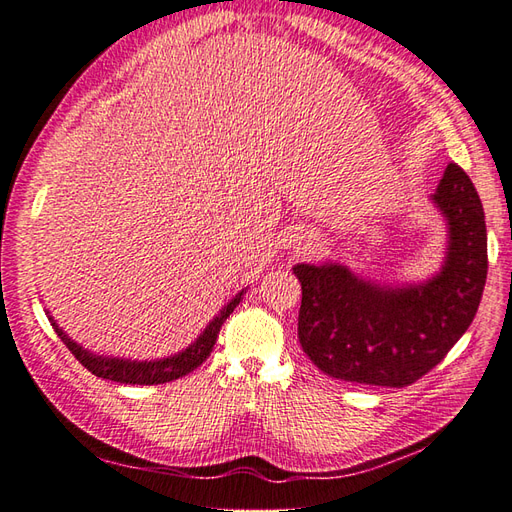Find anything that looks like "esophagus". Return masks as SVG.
<instances>
[{
  "label": "esophagus",
  "instance_id": "34e87169",
  "mask_svg": "<svg viewBox=\"0 0 512 512\" xmlns=\"http://www.w3.org/2000/svg\"><path fill=\"white\" fill-rule=\"evenodd\" d=\"M307 246H312V244H310V242H307V244H305V248H307Z\"/></svg>",
  "mask_w": 512,
  "mask_h": 512
}]
</instances>
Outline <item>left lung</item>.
<instances>
[{"instance_id":"obj_1","label":"left lung","mask_w":512,"mask_h":512,"mask_svg":"<svg viewBox=\"0 0 512 512\" xmlns=\"http://www.w3.org/2000/svg\"><path fill=\"white\" fill-rule=\"evenodd\" d=\"M447 224L441 268L417 283L364 279L338 261L296 264L299 340L342 382L403 388L441 362L473 323L486 283V224L467 172L449 163L430 198Z\"/></svg>"}]
</instances>
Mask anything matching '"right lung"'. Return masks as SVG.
I'll return each instance as SVG.
<instances>
[{
    "label": "right lung",
    "mask_w": 512,
    "mask_h": 512,
    "mask_svg": "<svg viewBox=\"0 0 512 512\" xmlns=\"http://www.w3.org/2000/svg\"><path fill=\"white\" fill-rule=\"evenodd\" d=\"M246 290L248 288H242L227 305H222V310L209 320V325L200 331V336L189 344V347H185L183 351H178L174 355H168V358H157V360H130V358H113V355L93 353L82 347V344H78L76 340H71L69 334L63 331V327H58V323L54 320V316H50V312L45 314L50 318L58 338L65 342V347L74 353L76 360L95 377L111 379V382H120V384L152 386V384L172 382V379L192 373L194 368H198L209 358L213 344L218 340L222 323L229 318V314L235 310V307L240 305Z\"/></svg>",
    "instance_id": "add662e5"
}]
</instances>
